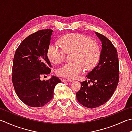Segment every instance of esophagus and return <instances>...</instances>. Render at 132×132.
Returning <instances> with one entry per match:
<instances>
[{
  "instance_id": "obj_1",
  "label": "esophagus",
  "mask_w": 132,
  "mask_h": 132,
  "mask_svg": "<svg viewBox=\"0 0 132 132\" xmlns=\"http://www.w3.org/2000/svg\"><path fill=\"white\" fill-rule=\"evenodd\" d=\"M62 81L63 82H71L72 81V80H71V79H67V78H63L62 79Z\"/></svg>"
}]
</instances>
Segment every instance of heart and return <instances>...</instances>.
Segmentation results:
<instances>
[{"label": "heart", "mask_w": 132, "mask_h": 132, "mask_svg": "<svg viewBox=\"0 0 132 132\" xmlns=\"http://www.w3.org/2000/svg\"><path fill=\"white\" fill-rule=\"evenodd\" d=\"M61 47L57 44H52L48 49L49 59L55 64L64 62L65 52H73V63H67L56 71L59 76L74 79L79 77L85 69H90L96 65L100 56L98 45L89 39L87 36L78 33H71L60 39Z\"/></svg>", "instance_id": "heart-1"}]
</instances>
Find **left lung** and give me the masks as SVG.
Instances as JSON below:
<instances>
[{
  "label": "left lung",
  "mask_w": 132,
  "mask_h": 132,
  "mask_svg": "<svg viewBox=\"0 0 132 132\" xmlns=\"http://www.w3.org/2000/svg\"><path fill=\"white\" fill-rule=\"evenodd\" d=\"M102 42L99 63L87 75L90 81L81 82V88L76 93L79 103L93 109L103 105L113 95L117 87L120 76L117 51L105 36L95 32ZM90 82L92 85H88Z\"/></svg>",
  "instance_id": "8db88e82"
}]
</instances>
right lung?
<instances>
[{"label":"right lung","mask_w":132,"mask_h":132,"mask_svg":"<svg viewBox=\"0 0 132 132\" xmlns=\"http://www.w3.org/2000/svg\"><path fill=\"white\" fill-rule=\"evenodd\" d=\"M53 30H40L27 37L14 54L12 84L17 96L26 105L38 108L49 102L53 96L56 85L61 80L55 76L41 80V76L51 73L48 49Z\"/></svg>","instance_id":"add662e5"}]
</instances>
